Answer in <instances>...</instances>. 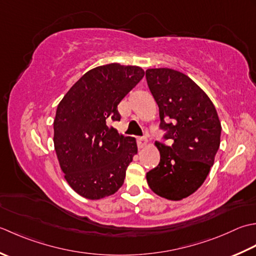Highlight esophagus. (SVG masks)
<instances>
[{"mask_svg": "<svg viewBox=\"0 0 256 256\" xmlns=\"http://www.w3.org/2000/svg\"><path fill=\"white\" fill-rule=\"evenodd\" d=\"M137 142H138V147H139V148H144V146L147 144L148 140H147V138H146V137H139V138L137 139Z\"/></svg>", "mask_w": 256, "mask_h": 256, "instance_id": "esophagus-1", "label": "esophagus"}]
</instances>
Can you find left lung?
Returning a JSON list of instances; mask_svg holds the SVG:
<instances>
[{
    "label": "left lung",
    "mask_w": 256,
    "mask_h": 256,
    "mask_svg": "<svg viewBox=\"0 0 256 256\" xmlns=\"http://www.w3.org/2000/svg\"><path fill=\"white\" fill-rule=\"evenodd\" d=\"M146 78L169 142H156L160 162L147 172V182L156 194L179 201L206 179L220 147L221 122L211 99L184 72L151 68Z\"/></svg>",
    "instance_id": "8db88e82"
}]
</instances>
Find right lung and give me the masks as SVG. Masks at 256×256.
<instances>
[{
	"label": "right lung",
	"instance_id": "1",
	"mask_svg": "<svg viewBox=\"0 0 256 256\" xmlns=\"http://www.w3.org/2000/svg\"><path fill=\"white\" fill-rule=\"evenodd\" d=\"M144 75L138 66H98L82 75L57 106V159L72 189L86 199L112 196L124 184L137 144L108 122L120 120L118 104Z\"/></svg>",
	"mask_w": 256,
	"mask_h": 256
}]
</instances>
